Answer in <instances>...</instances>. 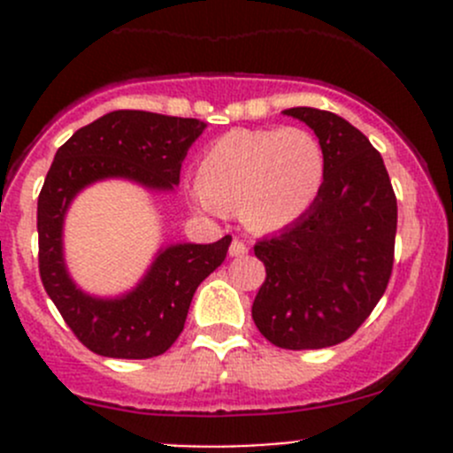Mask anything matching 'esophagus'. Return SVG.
<instances>
[{
	"label": "esophagus",
	"instance_id": "34e87169",
	"mask_svg": "<svg viewBox=\"0 0 453 453\" xmlns=\"http://www.w3.org/2000/svg\"><path fill=\"white\" fill-rule=\"evenodd\" d=\"M245 254H248V245H245L241 239L232 241V245H230V256H234V258H239V256H245Z\"/></svg>",
	"mask_w": 453,
	"mask_h": 453
}]
</instances>
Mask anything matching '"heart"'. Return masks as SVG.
<instances>
[{
    "instance_id": "b5f03b06",
    "label": "heart",
    "mask_w": 453,
    "mask_h": 453,
    "mask_svg": "<svg viewBox=\"0 0 453 453\" xmlns=\"http://www.w3.org/2000/svg\"><path fill=\"white\" fill-rule=\"evenodd\" d=\"M324 175L326 157L311 131L234 129L203 150L190 195L208 212L239 208L248 227L276 232L309 212Z\"/></svg>"
}]
</instances>
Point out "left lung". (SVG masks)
<instances>
[{
  "label": "left lung",
  "instance_id": "8db88e82",
  "mask_svg": "<svg viewBox=\"0 0 453 453\" xmlns=\"http://www.w3.org/2000/svg\"><path fill=\"white\" fill-rule=\"evenodd\" d=\"M282 113L313 129L326 175L304 217L254 245L267 276L252 318L273 346L326 349L349 340L386 291L396 197L379 150L350 122L313 107Z\"/></svg>",
  "mask_w": 453,
  "mask_h": 453
}]
</instances>
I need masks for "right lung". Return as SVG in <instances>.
Masks as SVG:
<instances>
[{"label": "right lung", "mask_w": 453, "mask_h": 453, "mask_svg": "<svg viewBox=\"0 0 453 453\" xmlns=\"http://www.w3.org/2000/svg\"><path fill=\"white\" fill-rule=\"evenodd\" d=\"M205 122L162 113L120 111L76 131L54 155L36 205L39 273L67 326L103 357L149 359L166 353L184 331L197 287L226 260L232 236L217 243L162 248L127 294L89 296L72 280L63 256V223L76 195L103 180H127L166 193L180 184L181 162Z\"/></svg>", "instance_id": "1"}]
</instances>
